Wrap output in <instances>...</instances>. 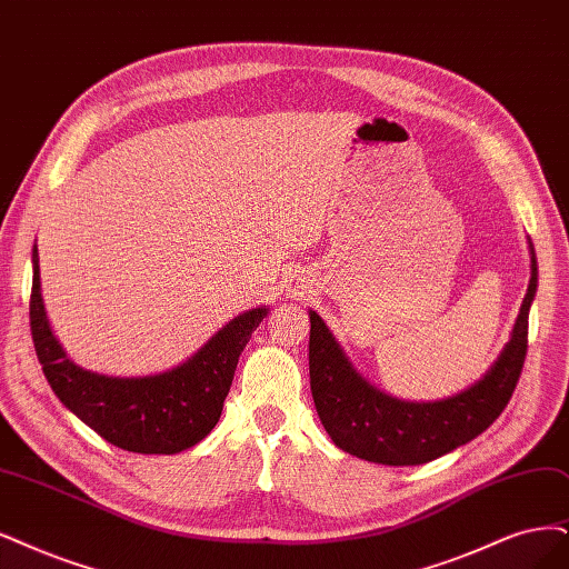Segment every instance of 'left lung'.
<instances>
[{
    "label": "left lung",
    "mask_w": 569,
    "mask_h": 569,
    "mask_svg": "<svg viewBox=\"0 0 569 569\" xmlns=\"http://www.w3.org/2000/svg\"><path fill=\"white\" fill-rule=\"evenodd\" d=\"M530 269L509 342L480 380L440 401H403L370 385L319 313L309 309L311 396L332 443L375 465L415 467L467 446L486 431L511 401L528 351V319L537 296L532 241Z\"/></svg>",
    "instance_id": "8db88e82"
}]
</instances>
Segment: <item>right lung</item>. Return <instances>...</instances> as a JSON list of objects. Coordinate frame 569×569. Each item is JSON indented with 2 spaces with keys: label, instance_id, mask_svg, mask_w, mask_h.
Wrapping results in <instances>:
<instances>
[{
  "label": "right lung",
  "instance_id": "add662e5",
  "mask_svg": "<svg viewBox=\"0 0 569 569\" xmlns=\"http://www.w3.org/2000/svg\"><path fill=\"white\" fill-rule=\"evenodd\" d=\"M269 307L248 309L224 323L189 359L163 372L114 377L70 361L41 298L39 252L32 246L30 328L37 359L60 403L108 443L140 455H176L203 440L222 415L239 356Z\"/></svg>",
  "mask_w": 569,
  "mask_h": 569
}]
</instances>
